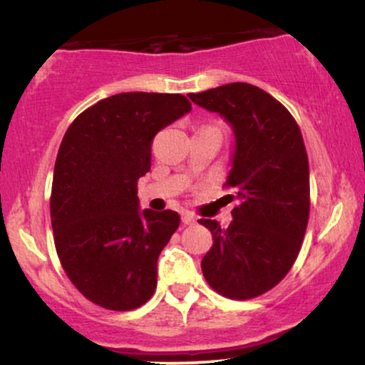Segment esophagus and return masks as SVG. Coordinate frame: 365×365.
<instances>
[{"instance_id": "1", "label": "esophagus", "mask_w": 365, "mask_h": 365, "mask_svg": "<svg viewBox=\"0 0 365 365\" xmlns=\"http://www.w3.org/2000/svg\"><path fill=\"white\" fill-rule=\"evenodd\" d=\"M182 222L183 224H195L197 222V217L192 214V212H183L182 214Z\"/></svg>"}]
</instances>
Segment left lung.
<instances>
[{
  "instance_id": "8db88e82",
  "label": "left lung",
  "mask_w": 365,
  "mask_h": 365,
  "mask_svg": "<svg viewBox=\"0 0 365 365\" xmlns=\"http://www.w3.org/2000/svg\"><path fill=\"white\" fill-rule=\"evenodd\" d=\"M193 103L232 128L225 185L237 207L232 222L200 219L214 244L202 259L207 283L222 297L249 299L269 292L292 269L310 214V170L302 131L273 96L246 82L198 94Z\"/></svg>"
}]
</instances>
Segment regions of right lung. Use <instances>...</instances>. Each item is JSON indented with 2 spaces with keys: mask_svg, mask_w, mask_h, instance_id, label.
Instances as JSON below:
<instances>
[{
  "mask_svg": "<svg viewBox=\"0 0 365 365\" xmlns=\"http://www.w3.org/2000/svg\"><path fill=\"white\" fill-rule=\"evenodd\" d=\"M182 94L123 92L73 119L60 143L50 217L68 279L96 305L128 312L153 297L158 256L180 225L173 210L140 209L156 133L190 113Z\"/></svg>",
  "mask_w": 365,
  "mask_h": 365,
  "instance_id": "obj_1",
  "label": "right lung"
}]
</instances>
